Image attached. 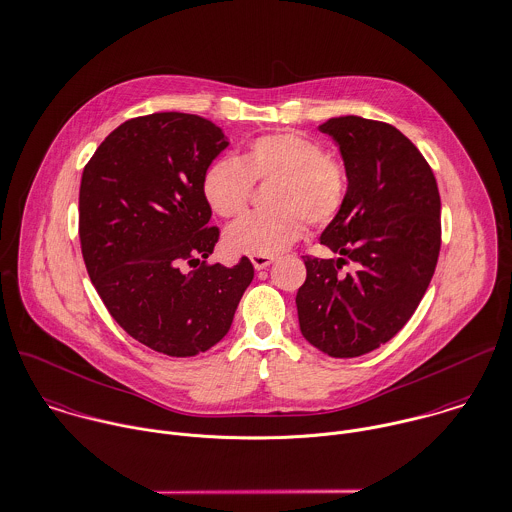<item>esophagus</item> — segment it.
<instances>
[{
	"label": "esophagus",
	"instance_id": "obj_1",
	"mask_svg": "<svg viewBox=\"0 0 512 512\" xmlns=\"http://www.w3.org/2000/svg\"><path fill=\"white\" fill-rule=\"evenodd\" d=\"M273 259H275L273 255H251V263H253V267H255L257 271L269 267V265L273 263Z\"/></svg>",
	"mask_w": 512,
	"mask_h": 512
}]
</instances>
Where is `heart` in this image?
<instances>
[{
  "instance_id": "heart-1",
  "label": "heart",
  "mask_w": 512,
  "mask_h": 512,
  "mask_svg": "<svg viewBox=\"0 0 512 512\" xmlns=\"http://www.w3.org/2000/svg\"><path fill=\"white\" fill-rule=\"evenodd\" d=\"M269 211L241 217L225 231V245L239 255H275L305 231L331 223L349 193L345 163L301 131H275L253 139L239 157L215 161L203 177V195L213 213L241 215L255 183H271Z\"/></svg>"
}]
</instances>
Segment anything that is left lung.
I'll use <instances>...</instances> for the list:
<instances>
[{"label":"left lung","instance_id":"1","mask_svg":"<svg viewBox=\"0 0 512 512\" xmlns=\"http://www.w3.org/2000/svg\"><path fill=\"white\" fill-rule=\"evenodd\" d=\"M319 129L349 171L347 201L321 235L341 257L305 255L295 303L303 337L351 359L391 341L419 307L441 251V197L431 165L397 127L343 115ZM347 260L360 269L341 276Z\"/></svg>","mask_w":512,"mask_h":512}]
</instances>
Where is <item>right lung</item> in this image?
<instances>
[{
    "label": "right lung",
    "instance_id": "right-lung-1",
    "mask_svg": "<svg viewBox=\"0 0 512 512\" xmlns=\"http://www.w3.org/2000/svg\"><path fill=\"white\" fill-rule=\"evenodd\" d=\"M229 145L221 127L177 111L133 117L87 161L79 187V241L93 287L117 325L141 345L195 357L229 331L253 281L207 263L219 241L203 177Z\"/></svg>",
    "mask_w": 512,
    "mask_h": 512
}]
</instances>
